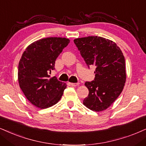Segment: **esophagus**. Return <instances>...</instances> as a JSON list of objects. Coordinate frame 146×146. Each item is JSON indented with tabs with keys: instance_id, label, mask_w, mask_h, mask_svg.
<instances>
[{
	"instance_id": "obj_1",
	"label": "esophagus",
	"mask_w": 146,
	"mask_h": 146,
	"mask_svg": "<svg viewBox=\"0 0 146 146\" xmlns=\"http://www.w3.org/2000/svg\"><path fill=\"white\" fill-rule=\"evenodd\" d=\"M69 84L72 86H77L79 85V83H69Z\"/></svg>"
}]
</instances>
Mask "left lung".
I'll list each match as a JSON object with an SVG mask.
<instances>
[{
    "label": "left lung",
    "mask_w": 146,
    "mask_h": 146,
    "mask_svg": "<svg viewBox=\"0 0 146 146\" xmlns=\"http://www.w3.org/2000/svg\"><path fill=\"white\" fill-rule=\"evenodd\" d=\"M74 43L88 67H96L94 80L85 83L89 94L83 104L93 111L106 110L125 86L126 70L122 51L117 44L102 37L77 38Z\"/></svg>",
    "instance_id": "left-lung-1"
}]
</instances>
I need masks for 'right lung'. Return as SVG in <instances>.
I'll list each match as a JSON object with an SVG mask.
<instances>
[{"label":"right lung","instance_id":"obj_1","mask_svg":"<svg viewBox=\"0 0 146 146\" xmlns=\"http://www.w3.org/2000/svg\"><path fill=\"white\" fill-rule=\"evenodd\" d=\"M70 42L68 38L50 37L33 42L23 52L18 67L19 87L33 105L44 109L61 98L65 83L50 78L55 60Z\"/></svg>","mask_w":146,"mask_h":146}]
</instances>
